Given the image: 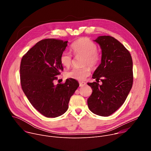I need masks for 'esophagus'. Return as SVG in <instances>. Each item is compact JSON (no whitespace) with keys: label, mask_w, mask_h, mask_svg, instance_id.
I'll return each mask as SVG.
<instances>
[{"label":"esophagus","mask_w":151,"mask_h":151,"mask_svg":"<svg viewBox=\"0 0 151 151\" xmlns=\"http://www.w3.org/2000/svg\"><path fill=\"white\" fill-rule=\"evenodd\" d=\"M79 87H83L84 85H85L86 83L84 82H79Z\"/></svg>","instance_id":"obj_1"}]
</instances>
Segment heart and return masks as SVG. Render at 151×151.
<instances>
[{"instance_id":"heart-1","label":"heart","mask_w":151,"mask_h":151,"mask_svg":"<svg viewBox=\"0 0 151 151\" xmlns=\"http://www.w3.org/2000/svg\"><path fill=\"white\" fill-rule=\"evenodd\" d=\"M71 48L75 55H84L82 64L85 66L73 69L68 72L66 76L68 78L75 80L84 81L91 74V69L89 66L93 69H96L101 62V55L97 50L96 43L86 37L79 38L75 41ZM60 61L63 66L69 68L72 63V55L67 51H64L60 55Z\"/></svg>"}]
</instances>
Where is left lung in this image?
Returning <instances> with one entry per match:
<instances>
[{
    "label": "left lung",
    "instance_id": "8db88e82",
    "mask_svg": "<svg viewBox=\"0 0 151 151\" xmlns=\"http://www.w3.org/2000/svg\"><path fill=\"white\" fill-rule=\"evenodd\" d=\"M94 41L101 47V62L93 75L97 82L87 83L93 90L87 103L93 113L108 116L123 104L132 88L133 60L130 52L114 37L101 36Z\"/></svg>",
    "mask_w": 151,
    "mask_h": 151
}]
</instances>
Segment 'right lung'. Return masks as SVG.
I'll use <instances>...</instances> for the list:
<instances>
[{
	"label": "right lung",
	"instance_id": "1",
	"mask_svg": "<svg viewBox=\"0 0 151 151\" xmlns=\"http://www.w3.org/2000/svg\"><path fill=\"white\" fill-rule=\"evenodd\" d=\"M68 41L45 39L36 43L22 57L19 74L21 88L35 108L48 118L65 113L71 96L79 87L77 81L67 79L54 85L63 70L60 58Z\"/></svg>",
	"mask_w": 151,
	"mask_h": 151
}]
</instances>
